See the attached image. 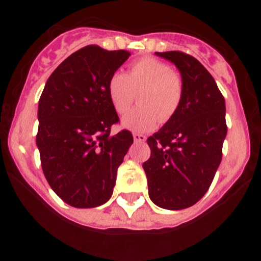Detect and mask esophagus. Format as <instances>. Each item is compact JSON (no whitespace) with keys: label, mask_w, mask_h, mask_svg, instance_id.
Returning <instances> with one entry per match:
<instances>
[{"label":"esophagus","mask_w":261,"mask_h":261,"mask_svg":"<svg viewBox=\"0 0 261 261\" xmlns=\"http://www.w3.org/2000/svg\"><path fill=\"white\" fill-rule=\"evenodd\" d=\"M134 140L135 143H145L146 141V136L145 135H141V134H134Z\"/></svg>","instance_id":"34e87169"}]
</instances>
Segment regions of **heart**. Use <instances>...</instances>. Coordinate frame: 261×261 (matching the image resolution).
I'll list each match as a JSON object with an SVG mask.
<instances>
[{"label": "heart", "mask_w": 261, "mask_h": 261, "mask_svg": "<svg viewBox=\"0 0 261 261\" xmlns=\"http://www.w3.org/2000/svg\"><path fill=\"white\" fill-rule=\"evenodd\" d=\"M141 106L131 110L121 120L122 127L136 134L152 130L162 121L175 115L183 99L184 87L181 77L170 70L167 63L152 57L135 60L127 74L115 72L107 83L110 102L117 114L128 111L140 92Z\"/></svg>", "instance_id": "heart-1"}]
</instances>
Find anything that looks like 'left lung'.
I'll use <instances>...</instances> for the list:
<instances>
[{"instance_id": "8db88e82", "label": "left lung", "mask_w": 261, "mask_h": 261, "mask_svg": "<svg viewBox=\"0 0 261 261\" xmlns=\"http://www.w3.org/2000/svg\"><path fill=\"white\" fill-rule=\"evenodd\" d=\"M178 68L184 93L180 107L147 139L143 164L149 197L160 208H188L208 191L222 159L227 134L226 105L208 70L181 51L155 53Z\"/></svg>"}]
</instances>
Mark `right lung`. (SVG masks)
<instances>
[{"label": "right lung", "instance_id": "right-lung-1", "mask_svg": "<svg viewBox=\"0 0 261 261\" xmlns=\"http://www.w3.org/2000/svg\"><path fill=\"white\" fill-rule=\"evenodd\" d=\"M128 57L127 50L84 46L51 73L39 99L36 145L44 175L75 208L111 198L117 168L134 143L127 130L110 134L118 116L107 93L110 77Z\"/></svg>", "mask_w": 261, "mask_h": 261}]
</instances>
